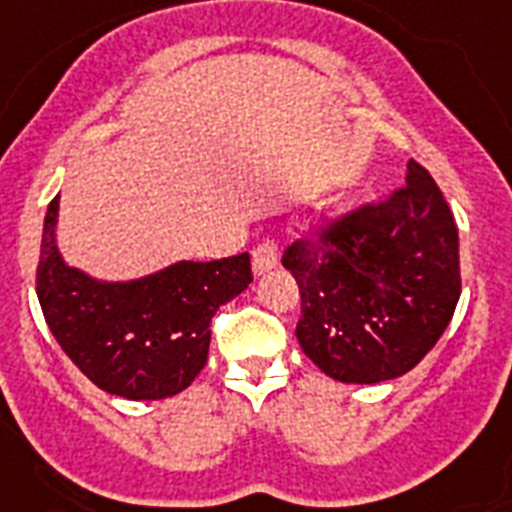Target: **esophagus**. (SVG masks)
Here are the masks:
<instances>
[{
  "label": "esophagus",
  "instance_id": "1",
  "mask_svg": "<svg viewBox=\"0 0 512 512\" xmlns=\"http://www.w3.org/2000/svg\"><path fill=\"white\" fill-rule=\"evenodd\" d=\"M277 261H280L277 259V248H274L272 243H261V246L256 248L251 256L253 274H256V277H261V274H266L269 269H274V266H277Z\"/></svg>",
  "mask_w": 512,
  "mask_h": 512
}]
</instances>
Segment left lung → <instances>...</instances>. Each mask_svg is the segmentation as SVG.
Returning <instances> with one entry per match:
<instances>
[{
    "label": "left lung",
    "instance_id": "8db88e82",
    "mask_svg": "<svg viewBox=\"0 0 512 512\" xmlns=\"http://www.w3.org/2000/svg\"><path fill=\"white\" fill-rule=\"evenodd\" d=\"M285 251L301 287L303 353L337 382L398 379L437 345L460 298L458 227L432 175L411 159L405 188L319 240Z\"/></svg>",
    "mask_w": 512,
    "mask_h": 512
}]
</instances>
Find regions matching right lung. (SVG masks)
<instances>
[{
  "instance_id": "add662e5",
  "label": "right lung",
  "mask_w": 512,
  "mask_h": 512,
  "mask_svg": "<svg viewBox=\"0 0 512 512\" xmlns=\"http://www.w3.org/2000/svg\"><path fill=\"white\" fill-rule=\"evenodd\" d=\"M59 196L46 209L36 293L54 340L99 390L128 400L183 392L209 356L211 316L248 287V253L175 261L133 280H101L57 246Z\"/></svg>"
}]
</instances>
